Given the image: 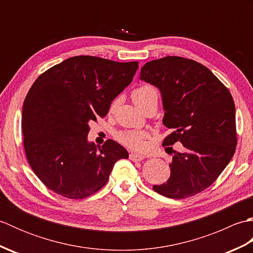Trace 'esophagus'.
<instances>
[{
	"label": "esophagus",
	"instance_id": "esophagus-1",
	"mask_svg": "<svg viewBox=\"0 0 253 253\" xmlns=\"http://www.w3.org/2000/svg\"><path fill=\"white\" fill-rule=\"evenodd\" d=\"M129 159H130L131 161H133V162H140V161L143 160V155L135 153V152H131V153L129 154Z\"/></svg>",
	"mask_w": 253,
	"mask_h": 253
}]
</instances>
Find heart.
Here are the masks:
<instances>
[{
  "mask_svg": "<svg viewBox=\"0 0 253 253\" xmlns=\"http://www.w3.org/2000/svg\"><path fill=\"white\" fill-rule=\"evenodd\" d=\"M131 99L138 109L143 112L150 105L158 106L159 91L152 84H143L132 90ZM115 105V102H113L110 110H114ZM148 137V133L143 130H127L118 135V139H120L122 143L130 149L138 150V151H141V150L146 148Z\"/></svg>",
  "mask_w": 253,
  "mask_h": 253,
  "instance_id": "1",
  "label": "heart"
}]
</instances>
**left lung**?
<instances>
[{"label":"left lung","mask_w":253,"mask_h":253,"mask_svg":"<svg viewBox=\"0 0 253 253\" xmlns=\"http://www.w3.org/2000/svg\"><path fill=\"white\" fill-rule=\"evenodd\" d=\"M140 79L162 94L163 124L171 129L163 147L176 142L184 147L181 152L171 150L169 178L153 190L171 199L195 196L217 179L235 153L233 96L208 67L180 56L148 62Z\"/></svg>","instance_id":"obj_1"}]
</instances>
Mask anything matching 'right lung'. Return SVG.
<instances>
[{
  "mask_svg": "<svg viewBox=\"0 0 253 253\" xmlns=\"http://www.w3.org/2000/svg\"><path fill=\"white\" fill-rule=\"evenodd\" d=\"M138 62L69 57L37 78L26 95L21 130L27 160L50 190L68 199L93 195L128 152L114 140L88 142L89 123L104 117L135 76Z\"/></svg>",
  "mask_w": 253,
  "mask_h": 253,
  "instance_id": "1",
  "label": "right lung"
}]
</instances>
